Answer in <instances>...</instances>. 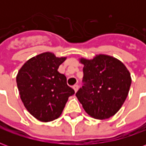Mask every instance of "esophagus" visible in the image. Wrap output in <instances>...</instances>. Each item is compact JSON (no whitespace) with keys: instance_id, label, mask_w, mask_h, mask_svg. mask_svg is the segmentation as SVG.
<instances>
[{"instance_id":"1","label":"esophagus","mask_w":146,"mask_h":146,"mask_svg":"<svg viewBox=\"0 0 146 146\" xmlns=\"http://www.w3.org/2000/svg\"><path fill=\"white\" fill-rule=\"evenodd\" d=\"M73 90L75 91V92H76L77 91H78V89H79V86H78V85H74L73 87Z\"/></svg>"}]
</instances>
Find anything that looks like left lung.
<instances>
[{
  "mask_svg": "<svg viewBox=\"0 0 146 146\" xmlns=\"http://www.w3.org/2000/svg\"><path fill=\"white\" fill-rule=\"evenodd\" d=\"M79 60L84 65V86L76 96L84 110L95 119L114 116L128 95L131 84L129 70L119 59L107 54Z\"/></svg>",
  "mask_w": 146,
  "mask_h": 146,
  "instance_id": "left-lung-1",
  "label": "left lung"
}]
</instances>
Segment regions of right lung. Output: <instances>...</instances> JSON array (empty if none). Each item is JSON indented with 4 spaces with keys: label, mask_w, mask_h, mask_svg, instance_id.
Listing matches in <instances>:
<instances>
[{
    "label": "right lung",
    "mask_w": 146,
    "mask_h": 146,
    "mask_svg": "<svg viewBox=\"0 0 146 146\" xmlns=\"http://www.w3.org/2000/svg\"><path fill=\"white\" fill-rule=\"evenodd\" d=\"M66 57L44 52L27 61L16 76L20 98L28 112L42 122L58 118L75 92L58 69Z\"/></svg>",
    "instance_id": "1"
}]
</instances>
